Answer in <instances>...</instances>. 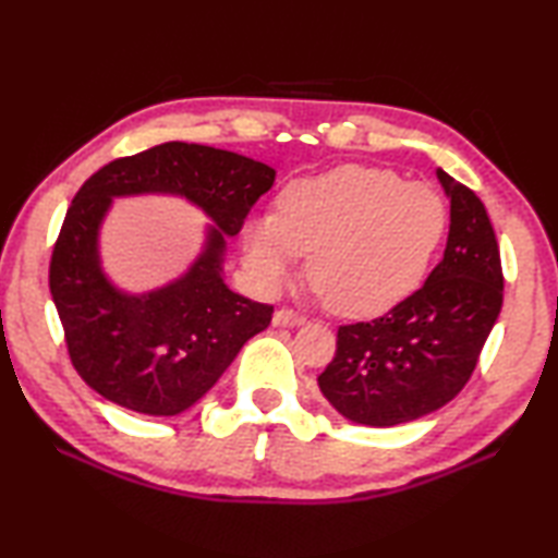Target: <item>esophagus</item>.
Wrapping results in <instances>:
<instances>
[{
  "instance_id": "obj_1",
  "label": "esophagus",
  "mask_w": 558,
  "mask_h": 558,
  "mask_svg": "<svg viewBox=\"0 0 558 558\" xmlns=\"http://www.w3.org/2000/svg\"><path fill=\"white\" fill-rule=\"evenodd\" d=\"M272 325H276V327H298V325H305V317L295 313V310L282 307V310H278L276 315H272Z\"/></svg>"
}]
</instances>
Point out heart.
<instances>
[{
	"label": "heart",
	"mask_w": 558,
	"mask_h": 558,
	"mask_svg": "<svg viewBox=\"0 0 558 558\" xmlns=\"http://www.w3.org/2000/svg\"><path fill=\"white\" fill-rule=\"evenodd\" d=\"M448 231L442 196L386 169L344 165L290 182L276 214L243 226L245 266L278 290L310 253V280L335 313L379 317L421 288Z\"/></svg>",
	"instance_id": "heart-1"
}]
</instances>
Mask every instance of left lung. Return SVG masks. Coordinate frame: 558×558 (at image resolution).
Instances as JSON below:
<instances>
[{
    "instance_id": "left-lung-1",
    "label": "left lung",
    "mask_w": 558,
    "mask_h": 558,
    "mask_svg": "<svg viewBox=\"0 0 558 558\" xmlns=\"http://www.w3.org/2000/svg\"><path fill=\"white\" fill-rule=\"evenodd\" d=\"M450 199L442 260L409 300L372 323L344 325L317 376L344 418L389 428L438 411L475 372L502 310V263L477 194L438 169Z\"/></svg>"
}]
</instances>
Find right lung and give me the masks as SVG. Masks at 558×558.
I'll use <instances>...</instances> for the list:
<instances>
[{"mask_svg":"<svg viewBox=\"0 0 558 558\" xmlns=\"http://www.w3.org/2000/svg\"><path fill=\"white\" fill-rule=\"evenodd\" d=\"M272 182L276 169L251 157L165 143L112 159L78 189L53 245L49 288L71 362L93 391L135 413L177 415L270 325L272 305L223 282V251ZM135 193L182 195L215 223L193 268L143 296L112 287L97 256L99 223L111 199Z\"/></svg>","mask_w":558,"mask_h":558,"instance_id":"1","label":"right lung"}]
</instances>
